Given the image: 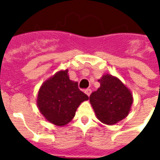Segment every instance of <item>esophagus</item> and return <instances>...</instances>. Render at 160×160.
Instances as JSON below:
<instances>
[{
    "label": "esophagus",
    "instance_id": "obj_1",
    "mask_svg": "<svg viewBox=\"0 0 160 160\" xmlns=\"http://www.w3.org/2000/svg\"><path fill=\"white\" fill-rule=\"evenodd\" d=\"M84 92H85V93L87 94L88 97H89L91 95V93H92V90H91V89H86Z\"/></svg>",
    "mask_w": 160,
    "mask_h": 160
}]
</instances>
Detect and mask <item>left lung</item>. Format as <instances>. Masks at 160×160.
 <instances>
[{
  "instance_id": "1",
  "label": "left lung",
  "mask_w": 160,
  "mask_h": 160,
  "mask_svg": "<svg viewBox=\"0 0 160 160\" xmlns=\"http://www.w3.org/2000/svg\"><path fill=\"white\" fill-rule=\"evenodd\" d=\"M100 87L90 96V103L101 122L114 125L129 114L133 104L131 91L120 79L111 74H104L98 80Z\"/></svg>"
}]
</instances>
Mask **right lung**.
Instances as JSON below:
<instances>
[{"label": "right lung", "instance_id": "1", "mask_svg": "<svg viewBox=\"0 0 160 160\" xmlns=\"http://www.w3.org/2000/svg\"><path fill=\"white\" fill-rule=\"evenodd\" d=\"M88 98L79 89L78 82L69 80L68 70H60L40 87L37 105L46 120L62 127L72 121L77 108Z\"/></svg>", "mask_w": 160, "mask_h": 160}]
</instances>
